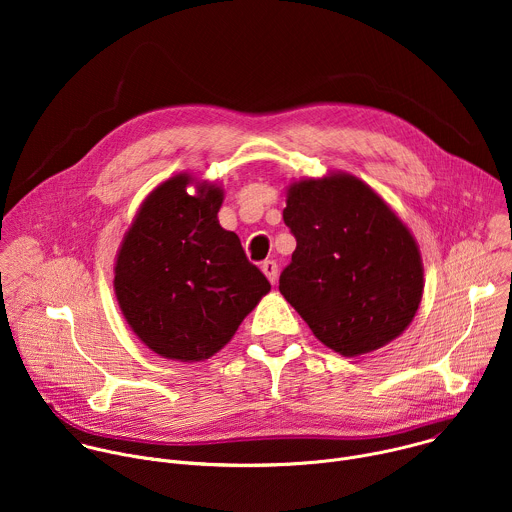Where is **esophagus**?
I'll return each instance as SVG.
<instances>
[{
	"instance_id": "1",
	"label": "esophagus",
	"mask_w": 512,
	"mask_h": 512,
	"mask_svg": "<svg viewBox=\"0 0 512 512\" xmlns=\"http://www.w3.org/2000/svg\"><path fill=\"white\" fill-rule=\"evenodd\" d=\"M261 269H263V273L267 275V279L271 281V283H275L277 281V263L275 261H265L263 265H261Z\"/></svg>"
}]
</instances>
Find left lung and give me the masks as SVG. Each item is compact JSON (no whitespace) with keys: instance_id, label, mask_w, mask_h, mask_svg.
Listing matches in <instances>:
<instances>
[{"instance_id":"8db88e82","label":"left lung","mask_w":512,"mask_h":512,"mask_svg":"<svg viewBox=\"0 0 512 512\" xmlns=\"http://www.w3.org/2000/svg\"><path fill=\"white\" fill-rule=\"evenodd\" d=\"M283 221L298 245L279 291L322 344L360 356L407 330L423 296L421 253L369 184L346 172L291 182Z\"/></svg>"}]
</instances>
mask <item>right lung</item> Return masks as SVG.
<instances>
[{
    "mask_svg": "<svg viewBox=\"0 0 512 512\" xmlns=\"http://www.w3.org/2000/svg\"><path fill=\"white\" fill-rule=\"evenodd\" d=\"M223 200L221 186L176 174L141 202L119 247L113 289L121 314L164 358H210L271 289L239 237L218 223Z\"/></svg>",
    "mask_w": 512,
    "mask_h": 512,
    "instance_id": "obj_1",
    "label": "right lung"
}]
</instances>
